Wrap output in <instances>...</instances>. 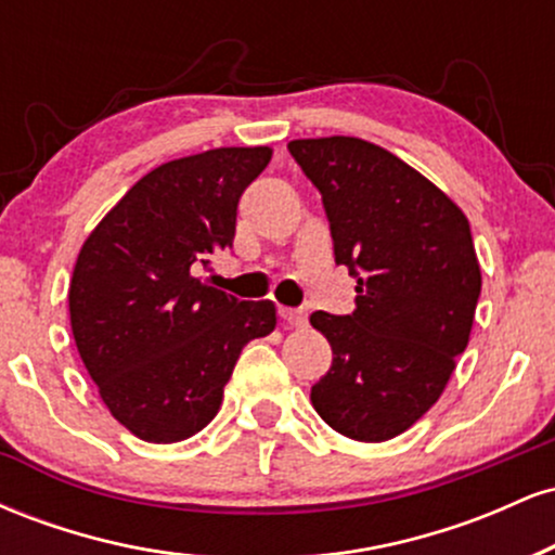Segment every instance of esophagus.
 <instances>
[{
	"instance_id": "34e87169",
	"label": "esophagus",
	"mask_w": 555,
	"mask_h": 555,
	"mask_svg": "<svg viewBox=\"0 0 555 555\" xmlns=\"http://www.w3.org/2000/svg\"><path fill=\"white\" fill-rule=\"evenodd\" d=\"M282 318L289 328L308 326V313H305V310H282Z\"/></svg>"
}]
</instances>
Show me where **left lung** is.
Returning a JSON list of instances; mask_svg holds the SVG:
<instances>
[{
	"mask_svg": "<svg viewBox=\"0 0 555 555\" xmlns=\"http://www.w3.org/2000/svg\"><path fill=\"white\" fill-rule=\"evenodd\" d=\"M286 149L321 190L336 263L358 279L352 315H310L334 352L310 401L341 436L388 441L441 399L467 349L482 284L469 221L428 177L367 140Z\"/></svg>",
	"mask_w": 555,
	"mask_h": 555,
	"instance_id": "1",
	"label": "left lung"
}]
</instances>
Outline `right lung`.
I'll return each instance as SVG.
<instances>
[{
	"label": "right lung",
	"instance_id": "add662e5",
	"mask_svg": "<svg viewBox=\"0 0 555 555\" xmlns=\"http://www.w3.org/2000/svg\"><path fill=\"white\" fill-rule=\"evenodd\" d=\"M273 151L214 149L138 180L82 242L69 323L112 417L149 443L206 428L247 341L276 326L271 299L245 302L195 276L234 242L240 195Z\"/></svg>",
	"mask_w": 555,
	"mask_h": 555
}]
</instances>
